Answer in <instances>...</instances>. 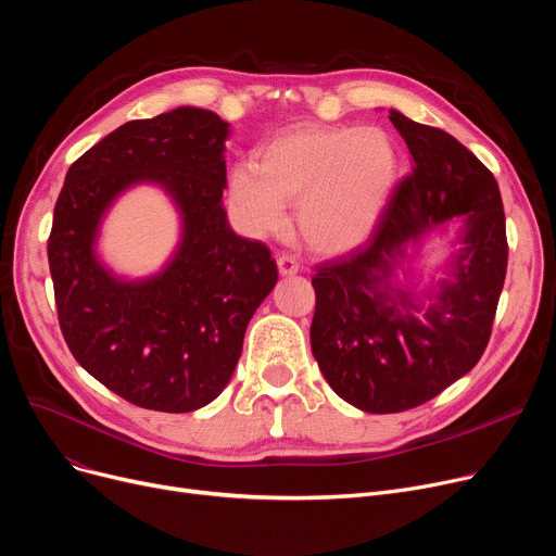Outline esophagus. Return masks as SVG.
Returning a JSON list of instances; mask_svg holds the SVG:
<instances>
[{
  "mask_svg": "<svg viewBox=\"0 0 556 556\" xmlns=\"http://www.w3.org/2000/svg\"><path fill=\"white\" fill-rule=\"evenodd\" d=\"M277 268H279V275L290 277V275H298V270H300V263H298V258H295V256H290V254H279V256H277Z\"/></svg>",
  "mask_w": 556,
  "mask_h": 556,
  "instance_id": "1",
  "label": "esophagus"
}]
</instances>
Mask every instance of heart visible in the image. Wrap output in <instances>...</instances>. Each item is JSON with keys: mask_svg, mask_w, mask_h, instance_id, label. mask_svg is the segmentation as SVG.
I'll return each instance as SVG.
<instances>
[{"mask_svg": "<svg viewBox=\"0 0 556 556\" xmlns=\"http://www.w3.org/2000/svg\"><path fill=\"white\" fill-rule=\"evenodd\" d=\"M399 182L392 137L374 126H300L270 139L229 173V207L252 237L281 229L295 204L304 243L342 254L365 243Z\"/></svg>", "mask_w": 556, "mask_h": 556, "instance_id": "heart-1", "label": "heart"}]
</instances>
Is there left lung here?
<instances>
[{"label":"left lung","mask_w":556,"mask_h":556,"mask_svg":"<svg viewBox=\"0 0 556 556\" xmlns=\"http://www.w3.org/2000/svg\"><path fill=\"white\" fill-rule=\"evenodd\" d=\"M390 122L410 151V175L371 239L349 256L323 263L311 279V349L319 371L340 399L374 415L410 410L478 365L509 252L503 198L491 170L440 128L399 110H390ZM455 219L460 248L447 260V279L419 299L402 261Z\"/></svg>","instance_id":"left-lung-1"}]
</instances>
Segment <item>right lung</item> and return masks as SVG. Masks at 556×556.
Wrapping results in <instances>:
<instances>
[{
	"label": "right lung",
	"mask_w": 556,
	"mask_h": 556,
	"mask_svg": "<svg viewBox=\"0 0 556 556\" xmlns=\"http://www.w3.org/2000/svg\"><path fill=\"white\" fill-rule=\"evenodd\" d=\"M229 124L182 105L128 122L70 170L47 245L65 342L114 394L149 410L193 413L229 383L248 323L277 283L270 250L239 237L223 207ZM160 186L181 214V241L165 268L126 280L96 243L113 200Z\"/></svg>",
	"instance_id": "right-lung-1"
}]
</instances>
